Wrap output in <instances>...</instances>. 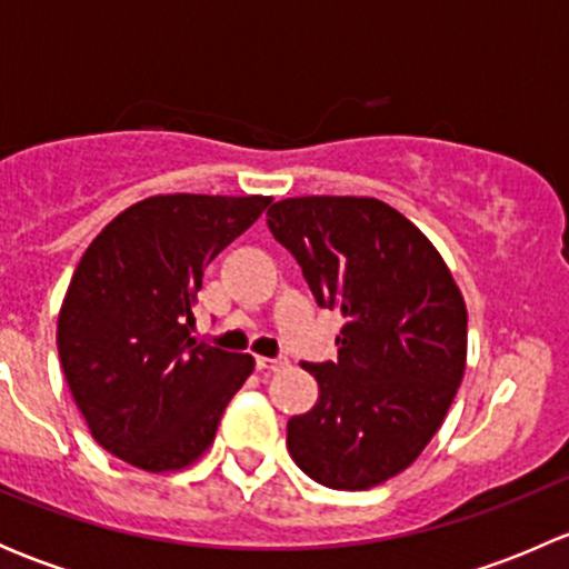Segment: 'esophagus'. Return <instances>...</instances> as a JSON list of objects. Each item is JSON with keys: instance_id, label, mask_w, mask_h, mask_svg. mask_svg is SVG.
Here are the masks:
<instances>
[{"instance_id": "34e87169", "label": "esophagus", "mask_w": 569, "mask_h": 569, "mask_svg": "<svg viewBox=\"0 0 569 569\" xmlns=\"http://www.w3.org/2000/svg\"><path fill=\"white\" fill-rule=\"evenodd\" d=\"M283 366V360H274V358H256V369L258 371H274Z\"/></svg>"}]
</instances>
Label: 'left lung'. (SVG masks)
I'll return each instance as SVG.
<instances>
[{"mask_svg": "<svg viewBox=\"0 0 569 569\" xmlns=\"http://www.w3.org/2000/svg\"><path fill=\"white\" fill-rule=\"evenodd\" d=\"M321 308L343 317L336 363H306L319 399L289 455L332 490H369L418 460L468 360V308L438 248L393 206L306 194L267 211Z\"/></svg>", "mask_w": 569, "mask_h": 569, "instance_id": "left-lung-1", "label": "left lung"}]
</instances>
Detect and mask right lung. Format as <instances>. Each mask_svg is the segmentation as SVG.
Returning <instances> with one entry per match:
<instances>
[{"mask_svg":"<svg viewBox=\"0 0 569 569\" xmlns=\"http://www.w3.org/2000/svg\"><path fill=\"white\" fill-rule=\"evenodd\" d=\"M267 194H153L120 211L77 263L57 352L101 449L148 473L194 465L214 443L252 355L192 336L203 267L263 214Z\"/></svg>","mask_w":569,"mask_h":569,"instance_id":"right-lung-1","label":"right lung"}]
</instances>
